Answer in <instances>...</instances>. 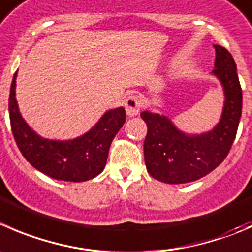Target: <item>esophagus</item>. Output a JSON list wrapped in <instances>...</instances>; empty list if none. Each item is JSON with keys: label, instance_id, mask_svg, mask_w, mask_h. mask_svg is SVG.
<instances>
[{"label": "esophagus", "instance_id": "esophagus-1", "mask_svg": "<svg viewBox=\"0 0 252 252\" xmlns=\"http://www.w3.org/2000/svg\"><path fill=\"white\" fill-rule=\"evenodd\" d=\"M124 106H126V114L129 117H134L136 114H139V112H140L141 107H143V101H141V98L139 96L133 94V96H129L126 99V104Z\"/></svg>", "mask_w": 252, "mask_h": 252}]
</instances>
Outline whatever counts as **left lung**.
<instances>
[{"instance_id":"1","label":"left lung","mask_w":252,"mask_h":252,"mask_svg":"<svg viewBox=\"0 0 252 252\" xmlns=\"http://www.w3.org/2000/svg\"><path fill=\"white\" fill-rule=\"evenodd\" d=\"M213 74L221 81L225 94L223 114L209 133L187 135L168 118L145 111L140 114L148 126L144 140V158L148 172L156 180L171 185L192 182L218 167L230 151L238 131L243 108V92L236 64L224 46L214 45Z\"/></svg>"}]
</instances>
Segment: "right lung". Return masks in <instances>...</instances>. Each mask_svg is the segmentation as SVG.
I'll use <instances>...</instances> for the list:
<instances>
[{
  "instance_id": "right-lung-1",
  "label": "right lung",
  "mask_w": 252,
  "mask_h": 252,
  "mask_svg": "<svg viewBox=\"0 0 252 252\" xmlns=\"http://www.w3.org/2000/svg\"><path fill=\"white\" fill-rule=\"evenodd\" d=\"M16 77L17 72L9 91V121L26 160L55 180L82 182L99 175L106 166L112 140L126 123V109L121 107L106 112L89 133L74 140H48L36 135L22 118L16 101Z\"/></svg>"
}]
</instances>
